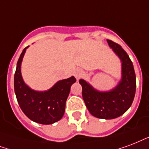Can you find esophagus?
I'll return each mask as SVG.
<instances>
[{"instance_id":"34e87169","label":"esophagus","mask_w":149,"mask_h":149,"mask_svg":"<svg viewBox=\"0 0 149 149\" xmlns=\"http://www.w3.org/2000/svg\"><path fill=\"white\" fill-rule=\"evenodd\" d=\"M74 74L75 76V78L78 80V79L83 75V71H81V70H80V69H78V70H76V71H74Z\"/></svg>"}]
</instances>
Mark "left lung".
<instances>
[{"instance_id":"1","label":"left lung","mask_w":149,"mask_h":149,"mask_svg":"<svg viewBox=\"0 0 149 149\" xmlns=\"http://www.w3.org/2000/svg\"><path fill=\"white\" fill-rule=\"evenodd\" d=\"M108 44L122 61V79L110 92L100 93L85 81L81 79L82 97L87 109L93 116L100 119H114L124 114L133 102L136 91V76L131 59L119 44L107 40Z\"/></svg>"}]
</instances>
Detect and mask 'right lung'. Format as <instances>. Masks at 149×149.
Instances as JSON below:
<instances>
[{"label": "right lung", "mask_w": 149, "mask_h": 149, "mask_svg": "<svg viewBox=\"0 0 149 149\" xmlns=\"http://www.w3.org/2000/svg\"><path fill=\"white\" fill-rule=\"evenodd\" d=\"M27 48L25 47L21 54L15 73L14 88L16 98L23 113L33 121L41 124H54L64 116L66 100L76 78L72 76L59 81L46 92L32 90L24 83L21 74V63Z\"/></svg>", "instance_id": "right-lung-1"}]
</instances>
